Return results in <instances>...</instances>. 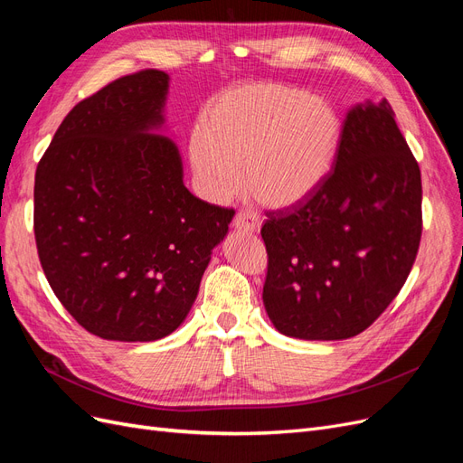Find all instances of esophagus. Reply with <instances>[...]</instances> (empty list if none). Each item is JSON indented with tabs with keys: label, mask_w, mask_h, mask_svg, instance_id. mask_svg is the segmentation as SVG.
Instances as JSON below:
<instances>
[{
	"label": "esophagus",
	"mask_w": 463,
	"mask_h": 463,
	"mask_svg": "<svg viewBox=\"0 0 463 463\" xmlns=\"http://www.w3.org/2000/svg\"><path fill=\"white\" fill-rule=\"evenodd\" d=\"M233 226L237 230H245V232L255 233L260 228V218L257 213H250V210H240V213L233 216Z\"/></svg>",
	"instance_id": "esophagus-1"
}]
</instances>
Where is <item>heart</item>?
I'll list each match as a JSON object with an SVG mask.
<instances>
[{"label":"heart","mask_w":463,"mask_h":463,"mask_svg":"<svg viewBox=\"0 0 463 463\" xmlns=\"http://www.w3.org/2000/svg\"><path fill=\"white\" fill-rule=\"evenodd\" d=\"M342 123L311 92L278 82L233 89L208 109L193 135L191 160L210 199L241 187L266 206L288 208L325 184L338 152Z\"/></svg>","instance_id":"b5f03b06"}]
</instances>
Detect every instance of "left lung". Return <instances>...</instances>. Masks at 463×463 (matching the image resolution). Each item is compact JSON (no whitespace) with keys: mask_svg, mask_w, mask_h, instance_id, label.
I'll use <instances>...</instances> for the list:
<instances>
[{"mask_svg":"<svg viewBox=\"0 0 463 463\" xmlns=\"http://www.w3.org/2000/svg\"><path fill=\"white\" fill-rule=\"evenodd\" d=\"M421 170L394 109L359 104L344 121L328 177L309 199L266 213L262 301L301 340H345L394 301L423 232Z\"/></svg>","mask_w":463,"mask_h":463,"instance_id":"8db88e82","label":"left lung"}]
</instances>
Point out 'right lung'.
<instances>
[{
  "label": "right lung",
  "mask_w": 463,
  "mask_h": 463,
  "mask_svg": "<svg viewBox=\"0 0 463 463\" xmlns=\"http://www.w3.org/2000/svg\"><path fill=\"white\" fill-rule=\"evenodd\" d=\"M167 80L143 69L80 100L36 167L42 270L69 315L104 340L172 334L235 214L194 197L177 146L148 133L164 121Z\"/></svg>",
  "instance_id": "right-lung-1"
}]
</instances>
